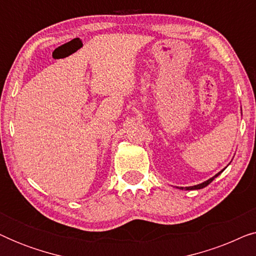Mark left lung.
Returning <instances> with one entry per match:
<instances>
[{
    "label": "left lung",
    "mask_w": 256,
    "mask_h": 256,
    "mask_svg": "<svg viewBox=\"0 0 256 256\" xmlns=\"http://www.w3.org/2000/svg\"><path fill=\"white\" fill-rule=\"evenodd\" d=\"M222 171H224V170H222V171H220V172H218V174H216V176H213L212 178H210V180H206V182H202V184H197V185H194V186H186V188H185V190H199V188H202L208 186V185L210 183H211V182H212L213 180H214V178H216V177H218V176H219V174L222 172ZM180 188V190H184V188Z\"/></svg>",
    "instance_id": "left-lung-1"
}]
</instances>
